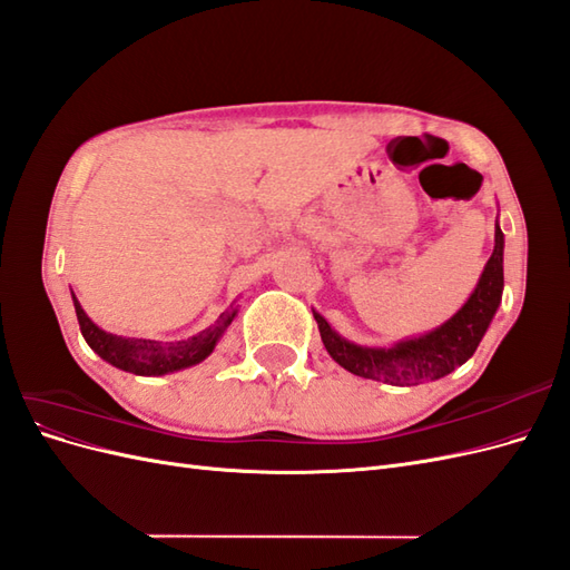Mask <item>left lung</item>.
Segmentation results:
<instances>
[{
  "label": "left lung",
  "mask_w": 570,
  "mask_h": 570,
  "mask_svg": "<svg viewBox=\"0 0 570 570\" xmlns=\"http://www.w3.org/2000/svg\"><path fill=\"white\" fill-rule=\"evenodd\" d=\"M504 289V233L494 223V252L485 271L459 312L435 331L396 342L394 347H361L340 337L327 321L314 312L321 340L337 364L361 377L387 385H419L438 381L465 364L478 350L482 335L497 314Z\"/></svg>",
  "instance_id": "8db88e82"
}]
</instances>
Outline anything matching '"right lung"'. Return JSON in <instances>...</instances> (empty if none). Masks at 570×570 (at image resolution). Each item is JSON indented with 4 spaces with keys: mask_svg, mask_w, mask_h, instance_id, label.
Masks as SVG:
<instances>
[{
    "mask_svg": "<svg viewBox=\"0 0 570 570\" xmlns=\"http://www.w3.org/2000/svg\"><path fill=\"white\" fill-rule=\"evenodd\" d=\"M73 306H76V316L80 323V333H82L85 342L90 344V350H95L101 358L109 361L111 366L135 373V375H166V373H176V371L199 364V361H204L214 352L220 335L226 333V327L233 323V318L237 314V308H230V312L220 314V318L212 327L202 331L199 335L164 344L157 340L111 335L107 331H101V327H97L88 318V314L82 312V306L76 299V295H73Z\"/></svg>",
    "mask_w": 570,
    "mask_h": 570,
    "instance_id": "add662e5",
    "label": "right lung"
}]
</instances>
